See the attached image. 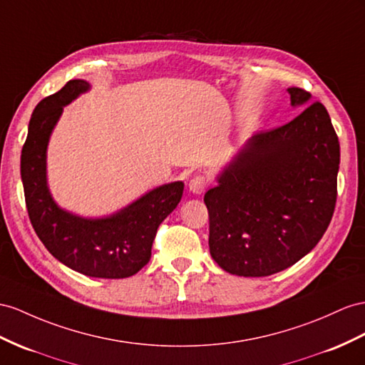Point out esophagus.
<instances>
[{"instance_id": "1", "label": "esophagus", "mask_w": 365, "mask_h": 365, "mask_svg": "<svg viewBox=\"0 0 365 365\" xmlns=\"http://www.w3.org/2000/svg\"><path fill=\"white\" fill-rule=\"evenodd\" d=\"M208 188V180L203 175H194L190 180V191L194 194H202Z\"/></svg>"}]
</instances>
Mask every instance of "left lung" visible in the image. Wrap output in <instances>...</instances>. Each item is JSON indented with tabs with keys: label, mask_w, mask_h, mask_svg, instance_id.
Segmentation results:
<instances>
[{
	"label": "left lung",
	"mask_w": 365,
	"mask_h": 365,
	"mask_svg": "<svg viewBox=\"0 0 365 365\" xmlns=\"http://www.w3.org/2000/svg\"><path fill=\"white\" fill-rule=\"evenodd\" d=\"M305 108L255 135L205 194L210 253L225 272L262 277L294 265L317 245L338 197L339 140L325 106L288 88Z\"/></svg>",
	"instance_id": "8db88e82"
}]
</instances>
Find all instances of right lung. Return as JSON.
<instances>
[{
	"mask_svg": "<svg viewBox=\"0 0 365 365\" xmlns=\"http://www.w3.org/2000/svg\"><path fill=\"white\" fill-rule=\"evenodd\" d=\"M88 89L89 83L71 80L36 105L21 151L26 208L36 236L61 264L89 277L123 279L149 262L157 230L179 205L183 183L163 185L105 219L58 208L46 183V149L63 106Z\"/></svg>",
	"mask_w": 365,
	"mask_h": 365,
	"instance_id": "obj_1",
	"label": "right lung"
}]
</instances>
